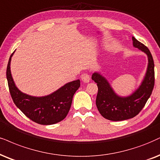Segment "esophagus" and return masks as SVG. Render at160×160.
I'll list each match as a JSON object with an SVG mask.
<instances>
[{
	"instance_id": "obj_1",
	"label": "esophagus",
	"mask_w": 160,
	"mask_h": 160,
	"mask_svg": "<svg viewBox=\"0 0 160 160\" xmlns=\"http://www.w3.org/2000/svg\"><path fill=\"white\" fill-rule=\"evenodd\" d=\"M81 78H82V82H84V83H88L90 80V77L88 74L87 73H84L81 76Z\"/></svg>"
}]
</instances>
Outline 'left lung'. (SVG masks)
Instances as JSON below:
<instances>
[{"label": "left lung", "mask_w": 160, "mask_h": 160, "mask_svg": "<svg viewBox=\"0 0 160 160\" xmlns=\"http://www.w3.org/2000/svg\"><path fill=\"white\" fill-rule=\"evenodd\" d=\"M133 46L147 55L148 66L143 79L137 89L130 95L117 94L101 72H94L92 79L97 84L98 93L96 104L104 118L111 121H122L133 118L142 109L151 95L154 86V63L147 47L132 37Z\"/></svg>", "instance_id": "1"}]
</instances>
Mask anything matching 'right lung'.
I'll return each mask as SVG.
<instances>
[{
  "instance_id": "add662e5",
  "label": "right lung",
  "mask_w": 160,
  "mask_h": 160,
  "mask_svg": "<svg viewBox=\"0 0 160 160\" xmlns=\"http://www.w3.org/2000/svg\"><path fill=\"white\" fill-rule=\"evenodd\" d=\"M14 52L8 62L7 78L12 98L17 108L29 119L40 125H53L64 119L70 109L74 93L79 88L80 80L68 82L49 95H28L17 88L12 76L10 64Z\"/></svg>"
}]
</instances>
